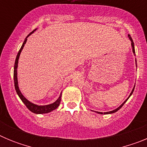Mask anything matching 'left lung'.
Listing matches in <instances>:
<instances>
[{"label": "left lung", "instance_id": "left-lung-1", "mask_svg": "<svg viewBox=\"0 0 147 147\" xmlns=\"http://www.w3.org/2000/svg\"><path fill=\"white\" fill-rule=\"evenodd\" d=\"M128 36H129V40H131V45H132V52L134 53V54H135V47H134V42H133V41H132V37H130V35H128ZM137 65V64H136ZM134 89H135V86H134V88H133V89H132V92H131V93H130V95H129V96L128 97V98H127V99H126L125 101H124V102L123 104H122L121 105L120 107H118L117 109H115V110H112V111H110V112H106V113H104V114H110V113H115L116 112V111H118V110H119V109H121V107L122 106H123V105H124V103H125L126 102H127V100H128V98H129V97H130V96L132 94V93H133V91H134ZM96 113H99V114H103V113H102V112H96Z\"/></svg>", "mask_w": 147, "mask_h": 147}]
</instances>
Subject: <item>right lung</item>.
I'll use <instances>...</instances> for the list:
<instances>
[{
	"label": "right lung",
	"instance_id": "right-lung-1",
	"mask_svg": "<svg viewBox=\"0 0 147 147\" xmlns=\"http://www.w3.org/2000/svg\"><path fill=\"white\" fill-rule=\"evenodd\" d=\"M35 30L32 31L26 37L25 40H24V42H23V45H22L21 48L18 51V54L17 55L16 59H15V67H14V82H15V90H16V92L18 93V95L19 96L20 99L22 100V102L23 103L25 104V105L27 107V108L30 110V111H32V113L36 114H42V113H48L51 112L52 110H55V109L59 107V104H60L61 102V96L58 98V99L55 102L52 104H50V105H43V106H39V105H34V104L32 103V102H30L29 101L26 99L25 97L23 96V94L20 92V89H19V87H18V73H17V68H18V59H19V57H20V54L21 53V51L23 50V47H24V45H25L26 42L27 41V38L28 37H29V35L32 34V33H34Z\"/></svg>",
	"mask_w": 147,
	"mask_h": 147
}]
</instances>
